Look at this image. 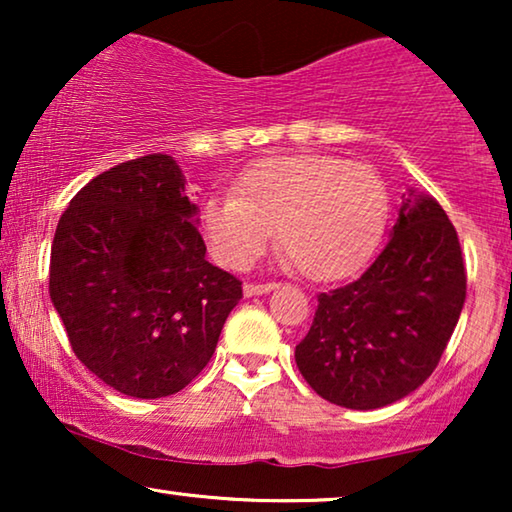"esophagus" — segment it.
<instances>
[{"instance_id":"obj_1","label":"esophagus","mask_w":512,"mask_h":512,"mask_svg":"<svg viewBox=\"0 0 512 512\" xmlns=\"http://www.w3.org/2000/svg\"><path fill=\"white\" fill-rule=\"evenodd\" d=\"M275 282H270V284H244V296L247 298H251V296H263V293H268V291H272L275 289Z\"/></svg>"}]
</instances>
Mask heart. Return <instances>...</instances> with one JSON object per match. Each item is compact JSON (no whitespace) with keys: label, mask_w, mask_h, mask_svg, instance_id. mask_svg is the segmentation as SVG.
<instances>
[{"label":"heart","mask_w":512,"mask_h":512,"mask_svg":"<svg viewBox=\"0 0 512 512\" xmlns=\"http://www.w3.org/2000/svg\"><path fill=\"white\" fill-rule=\"evenodd\" d=\"M389 216V195L368 165L335 156H279L251 165L235 195H209L200 233L216 261L247 270L277 226V242L305 277L338 279L373 254Z\"/></svg>","instance_id":"obj_1"}]
</instances>
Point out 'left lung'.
<instances>
[{"instance_id":"obj_1","label":"left lung","mask_w":512,"mask_h":512,"mask_svg":"<svg viewBox=\"0 0 512 512\" xmlns=\"http://www.w3.org/2000/svg\"><path fill=\"white\" fill-rule=\"evenodd\" d=\"M466 300L457 230L431 195L403 193L389 242L359 279L319 293L296 363L349 410L401 401L429 380Z\"/></svg>"}]
</instances>
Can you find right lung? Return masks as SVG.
Wrapping results in <instances>:
<instances>
[{"instance_id": "1", "label": "right lung", "mask_w": 512, "mask_h": 512, "mask_svg": "<svg viewBox=\"0 0 512 512\" xmlns=\"http://www.w3.org/2000/svg\"><path fill=\"white\" fill-rule=\"evenodd\" d=\"M198 205L172 156L90 179L60 216L51 303L74 354L132 398H163L212 359L242 282L205 258Z\"/></svg>"}]
</instances>
